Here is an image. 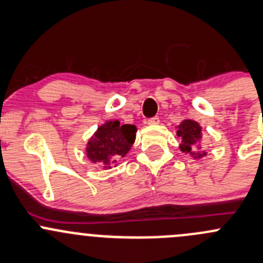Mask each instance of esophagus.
<instances>
[{
  "mask_svg": "<svg viewBox=\"0 0 263 263\" xmlns=\"http://www.w3.org/2000/svg\"><path fill=\"white\" fill-rule=\"evenodd\" d=\"M147 124H148V125H157V124H160V119L156 116V118L149 119V120L147 121Z\"/></svg>",
  "mask_w": 263,
  "mask_h": 263,
  "instance_id": "esophagus-1",
  "label": "esophagus"
}]
</instances>
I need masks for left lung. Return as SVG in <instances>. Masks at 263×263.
Wrapping results in <instances>:
<instances>
[{"label":"left lung","instance_id":"8db88e82","mask_svg":"<svg viewBox=\"0 0 263 263\" xmlns=\"http://www.w3.org/2000/svg\"><path fill=\"white\" fill-rule=\"evenodd\" d=\"M178 135L181 138V143L179 145L181 152L191 155L194 160H199L207 156V152L202 151V126L196 120L185 119L176 126Z\"/></svg>","mask_w":263,"mask_h":263}]
</instances>
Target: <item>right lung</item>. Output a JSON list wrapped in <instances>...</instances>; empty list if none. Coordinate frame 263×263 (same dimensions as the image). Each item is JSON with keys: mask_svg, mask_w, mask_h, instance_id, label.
Instances as JSON below:
<instances>
[{"mask_svg": "<svg viewBox=\"0 0 263 263\" xmlns=\"http://www.w3.org/2000/svg\"><path fill=\"white\" fill-rule=\"evenodd\" d=\"M135 125H121L119 120H107L97 128L85 145V153L92 163H102L103 168L118 166L135 142Z\"/></svg>", "mask_w": 263, "mask_h": 263, "instance_id": "right-lung-1", "label": "right lung"}]
</instances>
